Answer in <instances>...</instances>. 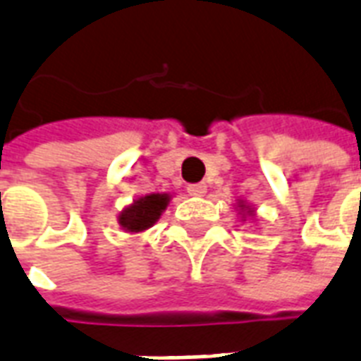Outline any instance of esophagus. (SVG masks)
I'll return each mask as SVG.
<instances>
[{"instance_id":"esophagus-1","label":"esophagus","mask_w":361,"mask_h":361,"mask_svg":"<svg viewBox=\"0 0 361 361\" xmlns=\"http://www.w3.org/2000/svg\"><path fill=\"white\" fill-rule=\"evenodd\" d=\"M187 192L192 197H202L206 192V185L204 183H191V185H187Z\"/></svg>"}]
</instances>
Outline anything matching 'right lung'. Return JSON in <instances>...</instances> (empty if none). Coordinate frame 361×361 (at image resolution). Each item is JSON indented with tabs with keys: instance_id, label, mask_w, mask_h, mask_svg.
<instances>
[{
	"instance_id": "obj_1",
	"label": "right lung",
	"mask_w": 361,
	"mask_h": 361,
	"mask_svg": "<svg viewBox=\"0 0 361 361\" xmlns=\"http://www.w3.org/2000/svg\"><path fill=\"white\" fill-rule=\"evenodd\" d=\"M169 204V195H147L137 199L130 208H126L119 216V224L125 227L126 231L137 233V231L149 229L151 225L155 224L161 212Z\"/></svg>"
}]
</instances>
